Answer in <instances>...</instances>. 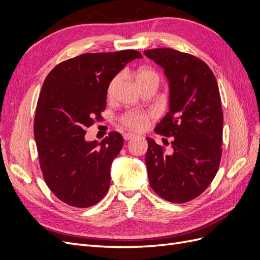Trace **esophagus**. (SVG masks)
<instances>
[{"instance_id": "34e87169", "label": "esophagus", "mask_w": 260, "mask_h": 260, "mask_svg": "<svg viewBox=\"0 0 260 260\" xmlns=\"http://www.w3.org/2000/svg\"><path fill=\"white\" fill-rule=\"evenodd\" d=\"M133 138H136V135H133V133H130V132H127V133H123V139L125 141H129Z\"/></svg>"}]
</instances>
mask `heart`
<instances>
[{"label": "heart", "mask_w": 260, "mask_h": 260, "mask_svg": "<svg viewBox=\"0 0 260 260\" xmlns=\"http://www.w3.org/2000/svg\"><path fill=\"white\" fill-rule=\"evenodd\" d=\"M120 81H121V75H118L111 81V83H109L108 89H107V94L109 98L114 96V94L118 88V85H119ZM137 81L140 85L151 82V81H155L158 83L159 77H158V74L154 72L153 69L143 68L138 73ZM148 118H149V115L143 112H129L127 114H124L120 118V120L125 127H128L132 130H141L147 124Z\"/></svg>", "instance_id": "obj_1"}]
</instances>
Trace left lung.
I'll return each instance as SVG.
<instances>
[{"label":"left lung","instance_id":"obj_1","mask_svg":"<svg viewBox=\"0 0 260 260\" xmlns=\"http://www.w3.org/2000/svg\"><path fill=\"white\" fill-rule=\"evenodd\" d=\"M145 56L159 65L169 82V112L155 132L172 138V152L146 138L148 180L171 203L198 198L214 180L221 159L223 114L216 78L202 59L174 49H153Z\"/></svg>","mask_w":260,"mask_h":260}]
</instances>
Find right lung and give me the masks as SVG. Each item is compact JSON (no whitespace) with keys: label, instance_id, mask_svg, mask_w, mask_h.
<instances>
[{"label":"right lung","instance_id":"right-lung-1","mask_svg":"<svg viewBox=\"0 0 260 260\" xmlns=\"http://www.w3.org/2000/svg\"><path fill=\"white\" fill-rule=\"evenodd\" d=\"M141 57L135 50L81 54L59 62L45 78L34 125L39 161L46 185L70 206H93L108 191L122 136L113 131L101 143L88 142L85 129L102 119L114 77Z\"/></svg>","mask_w":260,"mask_h":260}]
</instances>
